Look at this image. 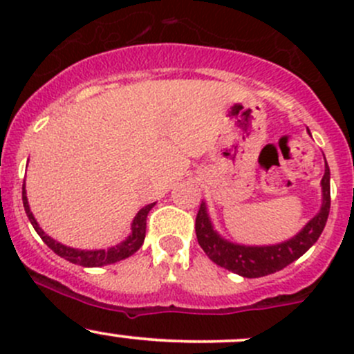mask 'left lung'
Listing matches in <instances>:
<instances>
[{"label": "left lung", "mask_w": 354, "mask_h": 354, "mask_svg": "<svg viewBox=\"0 0 354 354\" xmlns=\"http://www.w3.org/2000/svg\"><path fill=\"white\" fill-rule=\"evenodd\" d=\"M322 209L320 212L296 234L284 243L272 246H245L234 245L221 238L214 231L207 216L205 203H200L195 219V233L198 245L205 255L217 266L240 274L243 277H262L284 269L310 248L326 227L330 210V171L326 162V174L322 178Z\"/></svg>", "instance_id": "left-lung-1"}]
</instances>
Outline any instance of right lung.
Masks as SVG:
<instances>
[{"label":"right lung","mask_w":354,"mask_h":354,"mask_svg":"<svg viewBox=\"0 0 354 354\" xmlns=\"http://www.w3.org/2000/svg\"><path fill=\"white\" fill-rule=\"evenodd\" d=\"M22 200H24V207H25V212H27L28 221H30V224L34 226V230L37 231L41 240L44 241V243L48 245L56 255H59L62 259L68 260V262L77 263V266H84V267L109 266V263L120 262V260H124L130 255H133V253L140 248L142 243H144L145 226H147V214L149 210L156 205V203H149V205H145L144 209L135 216L133 224H131V234L127 238V240L121 241L120 245L111 246L109 250H75V248H70V246H65L58 243V241L51 240V238H49L48 234L39 227L37 221L34 219L30 209H28L27 197H25V185L22 188Z\"/></svg>","instance_id":"1"}]
</instances>
